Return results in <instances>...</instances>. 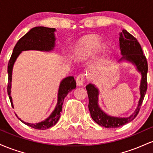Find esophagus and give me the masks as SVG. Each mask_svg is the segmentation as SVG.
I'll return each instance as SVG.
<instances>
[{
	"label": "esophagus",
	"instance_id": "1",
	"mask_svg": "<svg viewBox=\"0 0 153 153\" xmlns=\"http://www.w3.org/2000/svg\"><path fill=\"white\" fill-rule=\"evenodd\" d=\"M83 81H84V75L82 74H80L78 75V77L76 78V84L78 86H81L83 85Z\"/></svg>",
	"mask_w": 153,
	"mask_h": 153
}]
</instances>
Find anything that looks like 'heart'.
<instances>
[{"label":"heart","mask_w":153,"mask_h":153,"mask_svg":"<svg viewBox=\"0 0 153 153\" xmlns=\"http://www.w3.org/2000/svg\"><path fill=\"white\" fill-rule=\"evenodd\" d=\"M101 39L96 35H89L83 37L78 43V57L86 58L91 55L99 47L100 52L106 50V45L101 44Z\"/></svg>","instance_id":"heart-1"}]
</instances>
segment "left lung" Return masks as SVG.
<instances>
[{"label":"left lung","instance_id":"1","mask_svg":"<svg viewBox=\"0 0 153 153\" xmlns=\"http://www.w3.org/2000/svg\"><path fill=\"white\" fill-rule=\"evenodd\" d=\"M119 48H120L122 58L118 62H127L135 66L137 71L141 74V80L140 85V95L137 106L131 114L128 117H113L107 114L101 109L99 104V90L94 84L89 83L86 85V90L88 95V108L91 116L96 123L101 127L106 128H117L122 127L124 124L131 122L140 111L143 103L144 97L147 91V62L145 56L143 54V50L136 38L129 34L125 29L119 33Z\"/></svg>","mask_w":153,"mask_h":153}]
</instances>
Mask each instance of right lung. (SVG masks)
I'll return each instance as SVG.
<instances>
[{
  "label": "right lung",
  "instance_id": "right-lung-1",
  "mask_svg": "<svg viewBox=\"0 0 153 153\" xmlns=\"http://www.w3.org/2000/svg\"><path fill=\"white\" fill-rule=\"evenodd\" d=\"M56 29L54 28H48L45 26H36L32 28L30 31H28L26 34L23 36L18 42L15 45L13 48V53L8 62V96L11 103V106L13 108L12 98L10 96V89H11V81H12V71L14 65V63L16 60L17 57L20 55L23 51L28 50H36L42 51V52H50L54 50L55 47V34ZM76 88V82L73 76H68L67 78L62 79V81L59 83L57 94V102L55 108L53 111L50 114V115L43 120L42 122L31 124L24 122L21 119L16 115L21 122L25 124L26 125L34 128L36 129H45L53 127L58 122L60 117V112L62 109V104L65 98L72 90Z\"/></svg>",
  "mask_w": 153,
  "mask_h": 153
}]
</instances>
